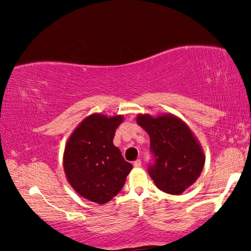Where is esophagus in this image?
Masks as SVG:
<instances>
[{"label": "esophagus", "instance_id": "34e87169", "mask_svg": "<svg viewBox=\"0 0 251 251\" xmlns=\"http://www.w3.org/2000/svg\"><path fill=\"white\" fill-rule=\"evenodd\" d=\"M140 166H142V161H140V160H136L135 162H133V167L139 168Z\"/></svg>", "mask_w": 251, "mask_h": 251}]
</instances>
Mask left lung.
Listing matches in <instances>:
<instances>
[{"label": "left lung", "mask_w": 251, "mask_h": 251, "mask_svg": "<svg viewBox=\"0 0 251 251\" xmlns=\"http://www.w3.org/2000/svg\"><path fill=\"white\" fill-rule=\"evenodd\" d=\"M137 123L150 135L152 162L149 174L161 191L178 195L200 176L204 155L183 121L173 115H138Z\"/></svg>", "instance_id": "1"}]
</instances>
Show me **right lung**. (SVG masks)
Masks as SVG:
<instances>
[{
    "mask_svg": "<svg viewBox=\"0 0 251 251\" xmlns=\"http://www.w3.org/2000/svg\"><path fill=\"white\" fill-rule=\"evenodd\" d=\"M121 122L122 116L92 114L74 130L65 147L64 169L68 181L81 197L96 203L112 200L132 169L113 144Z\"/></svg>",
    "mask_w": 251,
    "mask_h": 251,
    "instance_id": "1",
    "label": "right lung"
}]
</instances>
